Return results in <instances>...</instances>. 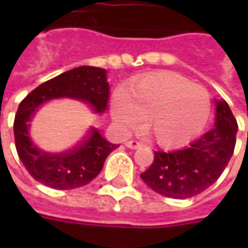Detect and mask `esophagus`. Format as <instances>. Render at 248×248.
Segmentation results:
<instances>
[{
	"instance_id": "obj_1",
	"label": "esophagus",
	"mask_w": 248,
	"mask_h": 248,
	"mask_svg": "<svg viewBox=\"0 0 248 248\" xmlns=\"http://www.w3.org/2000/svg\"><path fill=\"white\" fill-rule=\"evenodd\" d=\"M126 147H129V149H138V147H140L142 146V143L140 142H138V140H126Z\"/></svg>"
}]
</instances>
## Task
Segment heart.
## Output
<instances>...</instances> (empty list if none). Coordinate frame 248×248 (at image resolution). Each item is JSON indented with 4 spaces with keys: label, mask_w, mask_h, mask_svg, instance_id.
<instances>
[{
    "label": "heart",
    "mask_w": 248,
    "mask_h": 248,
    "mask_svg": "<svg viewBox=\"0 0 248 248\" xmlns=\"http://www.w3.org/2000/svg\"><path fill=\"white\" fill-rule=\"evenodd\" d=\"M211 98L201 85L172 71H158L119 89L111 101V117L124 131L140 129L147 113V133L162 146H179L207 124Z\"/></svg>",
    "instance_id": "obj_1"
}]
</instances>
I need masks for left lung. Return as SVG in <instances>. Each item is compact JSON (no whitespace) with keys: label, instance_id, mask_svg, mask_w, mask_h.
I'll use <instances>...</instances> for the list:
<instances>
[{"label":"left lung","instance_id":"8db88e82","mask_svg":"<svg viewBox=\"0 0 248 248\" xmlns=\"http://www.w3.org/2000/svg\"><path fill=\"white\" fill-rule=\"evenodd\" d=\"M238 124L224 99H215V124L192 143L175 151H154L140 174L153 191L174 199L195 197L217 182L232 156Z\"/></svg>","mask_w":248,"mask_h":248}]
</instances>
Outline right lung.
I'll return each instance as SVG.
<instances>
[{
	"instance_id": "1",
	"label": "right lung",
	"mask_w": 248,
	"mask_h": 248,
	"mask_svg": "<svg viewBox=\"0 0 248 248\" xmlns=\"http://www.w3.org/2000/svg\"><path fill=\"white\" fill-rule=\"evenodd\" d=\"M106 73L101 67L79 66L40 85L19 103L13 126L16 149L25 169L35 181L57 190L85 186L101 172L108 154L118 147L103 138L95 127L89 130L78 145L62 153L44 151L30 137L33 115L51 99H77L86 103L93 113H103L110 90Z\"/></svg>"
}]
</instances>
